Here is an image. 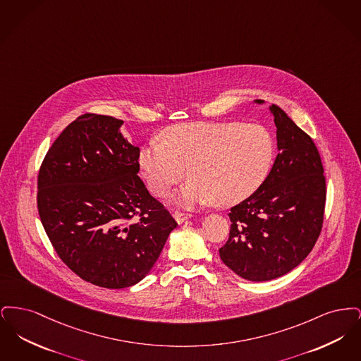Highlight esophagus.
<instances>
[{
	"label": "esophagus",
	"mask_w": 361,
	"mask_h": 361,
	"mask_svg": "<svg viewBox=\"0 0 361 361\" xmlns=\"http://www.w3.org/2000/svg\"><path fill=\"white\" fill-rule=\"evenodd\" d=\"M192 215L190 214H185V212H181V211H176L174 214H173V218L176 219V222L178 224H183V222H185L187 219H189Z\"/></svg>",
	"instance_id": "34e87169"
}]
</instances>
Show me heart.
<instances>
[{"instance_id": "obj_1", "label": "heart", "mask_w": 361, "mask_h": 361, "mask_svg": "<svg viewBox=\"0 0 361 361\" xmlns=\"http://www.w3.org/2000/svg\"><path fill=\"white\" fill-rule=\"evenodd\" d=\"M146 143L139 166L147 187L162 195L189 176L177 203L231 206L264 183L275 158V140L259 124L190 121L166 128Z\"/></svg>"}]
</instances>
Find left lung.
<instances>
[{
  "mask_svg": "<svg viewBox=\"0 0 361 361\" xmlns=\"http://www.w3.org/2000/svg\"><path fill=\"white\" fill-rule=\"evenodd\" d=\"M269 111L279 154L257 190L230 209V235L219 249L224 264L250 281L286 275L309 256L326 202L324 166L312 139L275 104Z\"/></svg>",
  "mask_w": 361,
  "mask_h": 361,
  "instance_id": "obj_1",
  "label": "left lung"
}]
</instances>
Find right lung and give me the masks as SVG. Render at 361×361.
Here are the masks:
<instances>
[{
    "label": "right lung",
    "mask_w": 361,
    "mask_h": 361,
    "mask_svg": "<svg viewBox=\"0 0 361 361\" xmlns=\"http://www.w3.org/2000/svg\"><path fill=\"white\" fill-rule=\"evenodd\" d=\"M124 121L85 114L52 143L37 176V209L61 259L82 280L119 290L147 275L176 221L149 193Z\"/></svg>",
    "instance_id": "right-lung-1"
}]
</instances>
